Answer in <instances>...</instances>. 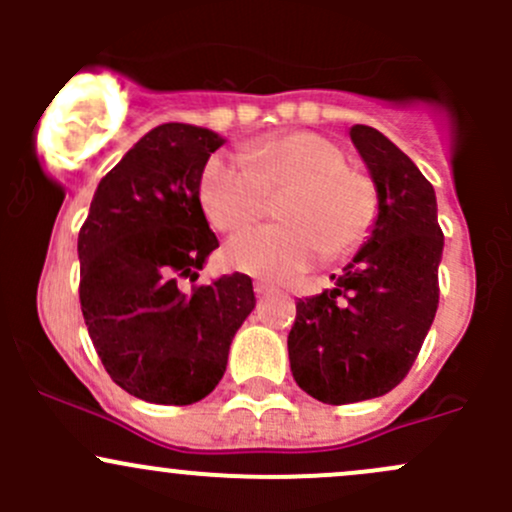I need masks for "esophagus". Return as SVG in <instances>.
<instances>
[{
  "label": "esophagus",
  "instance_id": "obj_1",
  "mask_svg": "<svg viewBox=\"0 0 512 512\" xmlns=\"http://www.w3.org/2000/svg\"><path fill=\"white\" fill-rule=\"evenodd\" d=\"M272 285H267V282H255V294L257 297H265V294H270L272 292Z\"/></svg>",
  "mask_w": 512,
  "mask_h": 512
}]
</instances>
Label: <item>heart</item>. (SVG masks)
I'll return each instance as SVG.
<instances>
[{
  "label": "heart",
  "instance_id": "1",
  "mask_svg": "<svg viewBox=\"0 0 512 512\" xmlns=\"http://www.w3.org/2000/svg\"><path fill=\"white\" fill-rule=\"evenodd\" d=\"M280 225L232 237L225 262L257 280L280 282L307 270L319 255L342 260L364 245L379 213L369 175L349 168V156L332 138L309 131L262 138L245 148V160L215 153L203 163L198 200L215 230L235 232L267 213L270 198Z\"/></svg>",
  "mask_w": 512,
  "mask_h": 512
}]
</instances>
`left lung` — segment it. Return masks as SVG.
Masks as SVG:
<instances>
[{
	"label": "left lung",
	"mask_w": 512,
	"mask_h": 512,
	"mask_svg": "<svg viewBox=\"0 0 512 512\" xmlns=\"http://www.w3.org/2000/svg\"><path fill=\"white\" fill-rule=\"evenodd\" d=\"M354 148L379 193L369 240L334 289L299 299L287 337L299 389L342 406L389 394L414 366L438 309L443 232L433 185L371 126H352Z\"/></svg>",
	"instance_id": "obj_1"
}]
</instances>
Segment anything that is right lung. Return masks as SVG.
Listing matches in <instances>:
<instances>
[{
    "label": "right lung",
    "instance_id": "1",
    "mask_svg": "<svg viewBox=\"0 0 512 512\" xmlns=\"http://www.w3.org/2000/svg\"><path fill=\"white\" fill-rule=\"evenodd\" d=\"M225 143L190 123L148 131L98 183L79 232V299L108 376L148 404L188 406L223 379L232 337L255 309L247 275L195 280L218 237L198 200L200 168Z\"/></svg>",
    "mask_w": 512,
    "mask_h": 512
}]
</instances>
